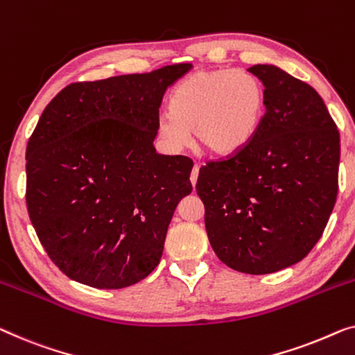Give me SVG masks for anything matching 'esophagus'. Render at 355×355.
<instances>
[{"label":"esophagus","mask_w":355,"mask_h":355,"mask_svg":"<svg viewBox=\"0 0 355 355\" xmlns=\"http://www.w3.org/2000/svg\"><path fill=\"white\" fill-rule=\"evenodd\" d=\"M198 171H200V165H197V163H195L193 168H192V173H190V182H192L193 187H195V184H197Z\"/></svg>","instance_id":"esophagus-1"}]
</instances>
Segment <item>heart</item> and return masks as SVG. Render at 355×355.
Wrapping results in <instances>:
<instances>
[{
    "label": "heart",
    "mask_w": 355,
    "mask_h": 355,
    "mask_svg": "<svg viewBox=\"0 0 355 355\" xmlns=\"http://www.w3.org/2000/svg\"><path fill=\"white\" fill-rule=\"evenodd\" d=\"M266 112V89L246 70H200L189 75L169 99V112L158 118V135L173 152L190 146V131L214 155L243 148L259 130Z\"/></svg>",
    "instance_id": "1"
}]
</instances>
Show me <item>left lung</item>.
<instances>
[{
	"instance_id": "left-lung-1",
	"label": "left lung",
	"mask_w": 355,
	"mask_h": 355,
	"mask_svg": "<svg viewBox=\"0 0 355 355\" xmlns=\"http://www.w3.org/2000/svg\"><path fill=\"white\" fill-rule=\"evenodd\" d=\"M266 114L241 150L200 168L197 193L214 253L263 275L300 263L335 207L340 131L318 92L274 65H253Z\"/></svg>"
}]
</instances>
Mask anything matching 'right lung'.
Segmentation results:
<instances>
[{"label":"right lung","instance_id":"obj_1","mask_svg":"<svg viewBox=\"0 0 355 355\" xmlns=\"http://www.w3.org/2000/svg\"><path fill=\"white\" fill-rule=\"evenodd\" d=\"M192 69L78 81L46 105L27 146V209L51 261L71 280L116 290L162 259L193 162L160 155L163 94Z\"/></svg>","mask_w":355,"mask_h":355}]
</instances>
